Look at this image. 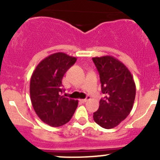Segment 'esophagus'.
Returning <instances> with one entry per match:
<instances>
[{
	"instance_id": "1",
	"label": "esophagus",
	"mask_w": 160,
	"mask_h": 160,
	"mask_svg": "<svg viewBox=\"0 0 160 160\" xmlns=\"http://www.w3.org/2000/svg\"><path fill=\"white\" fill-rule=\"evenodd\" d=\"M90 96H88L86 98H85V99H81V100H80V101H81L82 102L85 103V102H87V101H88V100H90Z\"/></svg>"
}]
</instances>
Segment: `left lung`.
I'll return each instance as SVG.
<instances>
[{
	"label": "left lung",
	"instance_id": "obj_1",
	"mask_svg": "<svg viewBox=\"0 0 160 160\" xmlns=\"http://www.w3.org/2000/svg\"><path fill=\"white\" fill-rule=\"evenodd\" d=\"M92 59L99 72L101 91L105 94L93 113V120L102 128L110 129L130 114L135 101V83L128 69L113 56Z\"/></svg>",
	"mask_w": 160,
	"mask_h": 160
}]
</instances>
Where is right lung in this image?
<instances>
[{
	"mask_svg": "<svg viewBox=\"0 0 160 160\" xmlns=\"http://www.w3.org/2000/svg\"><path fill=\"white\" fill-rule=\"evenodd\" d=\"M76 61V57L56 52L42 60L31 77L30 97L34 110L52 127L70 122L77 108V100L62 96V77Z\"/></svg>",
	"mask_w": 160,
	"mask_h": 160,
	"instance_id": "right-lung-1",
	"label": "right lung"
}]
</instances>
